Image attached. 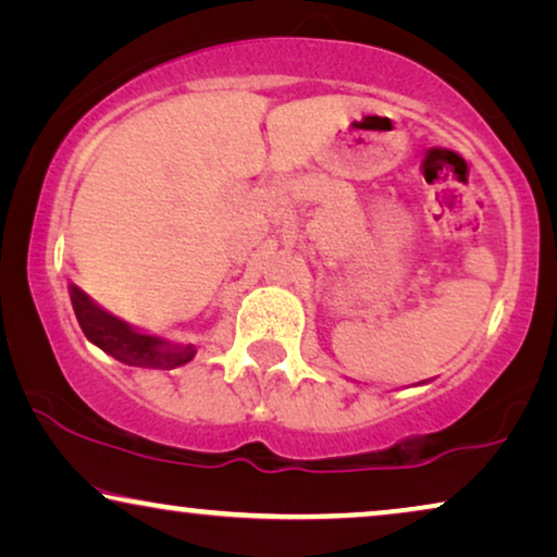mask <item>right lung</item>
I'll list each match as a JSON object with an SVG mask.
<instances>
[{
  "mask_svg": "<svg viewBox=\"0 0 557 557\" xmlns=\"http://www.w3.org/2000/svg\"><path fill=\"white\" fill-rule=\"evenodd\" d=\"M71 301L78 317V324L86 337L109 352L113 360L128 364V368L147 370H172L189 362L195 357V347H170L166 342L136 332L134 326L121 322L98 304L88 299L78 286H71Z\"/></svg>",
  "mask_w": 557,
  "mask_h": 557,
  "instance_id": "right-lung-1",
  "label": "right lung"
}]
</instances>
